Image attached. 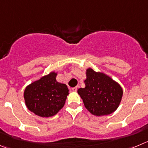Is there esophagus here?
Segmentation results:
<instances>
[{"label": "esophagus", "mask_w": 148, "mask_h": 148, "mask_svg": "<svg viewBox=\"0 0 148 148\" xmlns=\"http://www.w3.org/2000/svg\"><path fill=\"white\" fill-rule=\"evenodd\" d=\"M77 90V87H75V88H71V89H70V91H71V92H76Z\"/></svg>", "instance_id": "esophagus-1"}]
</instances>
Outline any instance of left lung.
<instances>
[{"mask_svg": "<svg viewBox=\"0 0 148 148\" xmlns=\"http://www.w3.org/2000/svg\"><path fill=\"white\" fill-rule=\"evenodd\" d=\"M85 88L77 92L85 108L96 116L107 115L118 109L123 96L121 85L110 77L96 72L91 68L86 70Z\"/></svg>", "mask_w": 148, "mask_h": 148, "instance_id": "left-lung-1", "label": "left lung"}]
</instances>
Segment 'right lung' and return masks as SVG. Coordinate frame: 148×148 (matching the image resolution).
Listing matches in <instances>:
<instances>
[{
  "label": "right lung",
  "mask_w": 148,
  "mask_h": 148,
  "mask_svg": "<svg viewBox=\"0 0 148 148\" xmlns=\"http://www.w3.org/2000/svg\"><path fill=\"white\" fill-rule=\"evenodd\" d=\"M57 73L50 72L26 87L24 99L30 111L42 118L52 117L63 107L69 95L66 84L56 80Z\"/></svg>",
  "instance_id": "add662e5"
}]
</instances>
